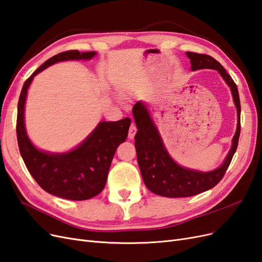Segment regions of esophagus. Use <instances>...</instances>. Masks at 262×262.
Wrapping results in <instances>:
<instances>
[{
  "label": "esophagus",
  "instance_id": "34e87169",
  "mask_svg": "<svg viewBox=\"0 0 262 262\" xmlns=\"http://www.w3.org/2000/svg\"><path fill=\"white\" fill-rule=\"evenodd\" d=\"M136 133H137V126L134 123H131L130 129H129V134H128L129 139H133L134 136H136Z\"/></svg>",
  "mask_w": 262,
  "mask_h": 262
}]
</instances>
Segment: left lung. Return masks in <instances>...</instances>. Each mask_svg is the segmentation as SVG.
I'll return each instance as SVG.
<instances>
[{"mask_svg":"<svg viewBox=\"0 0 262 262\" xmlns=\"http://www.w3.org/2000/svg\"><path fill=\"white\" fill-rule=\"evenodd\" d=\"M193 71L200 69L217 70L225 82L231 87L234 102L238 114L237 130L233 139V145L224 164L217 169L201 172L181 167L173 162L166 152L160 134L150 119L147 109L138 101L132 112L138 132L134 137L138 163L146 188L155 194L167 198H185L199 194L215 187L224 177L229 164L238 145L241 134V101L237 86L221 63L209 54L187 52Z\"/></svg>","mask_w":262,"mask_h":262,"instance_id":"left-lung-1","label":"left lung"}]
</instances>
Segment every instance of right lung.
I'll list each match as a JSON object with an SVG mask.
<instances>
[{"label": "right lung", "mask_w": 262, "mask_h": 262, "mask_svg": "<svg viewBox=\"0 0 262 262\" xmlns=\"http://www.w3.org/2000/svg\"><path fill=\"white\" fill-rule=\"evenodd\" d=\"M96 52L68 50L47 60L31 74L20 92L17 106L16 134L20 155L28 171L45 191L63 199L87 200L105 188L110 164L117 147L128 137L130 118L100 122L91 136L72 152L49 154L38 150L27 137L24 124V108L28 87L36 74L64 60L92 59Z\"/></svg>", "instance_id": "1"}]
</instances>
